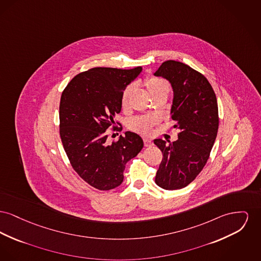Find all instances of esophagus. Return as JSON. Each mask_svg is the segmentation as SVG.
<instances>
[{
    "label": "esophagus",
    "instance_id": "1",
    "mask_svg": "<svg viewBox=\"0 0 261 261\" xmlns=\"http://www.w3.org/2000/svg\"><path fill=\"white\" fill-rule=\"evenodd\" d=\"M143 142H144V145L146 147H150V146H153V141L152 139L148 138V137H144L143 138Z\"/></svg>",
    "mask_w": 261,
    "mask_h": 261
}]
</instances>
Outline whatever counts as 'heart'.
Segmentation results:
<instances>
[{
	"label": "heart",
	"instance_id": "heart-1",
	"mask_svg": "<svg viewBox=\"0 0 261 261\" xmlns=\"http://www.w3.org/2000/svg\"><path fill=\"white\" fill-rule=\"evenodd\" d=\"M145 85L150 93L152 94V96L160 93H169V88H170L169 83L167 80L163 77H154V76L147 77L145 81ZM133 89H134V86L129 85L123 90L121 93L120 101H121V108L124 110L129 108L130 96L132 94ZM156 122H158V119L154 116H138V117L132 118L129 121V128L132 131L138 132L141 134H148L150 133L153 125Z\"/></svg>",
	"mask_w": 261,
	"mask_h": 261
}]
</instances>
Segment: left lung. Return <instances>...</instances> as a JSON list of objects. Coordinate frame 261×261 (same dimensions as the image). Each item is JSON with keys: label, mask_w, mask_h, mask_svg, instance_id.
I'll list each match as a JSON object with an SVG mask.
<instances>
[{"label": "left lung", "mask_w": 261, "mask_h": 261, "mask_svg": "<svg viewBox=\"0 0 261 261\" xmlns=\"http://www.w3.org/2000/svg\"><path fill=\"white\" fill-rule=\"evenodd\" d=\"M154 76L171 84L170 115L179 129L175 142L153 141L163 153L154 181L167 190L181 189L196 178L209 159L219 127L217 97L208 80L181 62H164Z\"/></svg>", "instance_id": "obj_1"}]
</instances>
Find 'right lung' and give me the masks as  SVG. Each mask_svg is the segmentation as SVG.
Masks as SVG:
<instances>
[{"label": "right lung", "mask_w": 261, "mask_h": 261, "mask_svg": "<svg viewBox=\"0 0 261 261\" xmlns=\"http://www.w3.org/2000/svg\"><path fill=\"white\" fill-rule=\"evenodd\" d=\"M141 71L142 67L92 68L73 77L62 92L59 130L64 150L80 177L98 190L122 184L126 163L144 146L142 138L129 131L108 143L107 132L109 127L121 130L113 120L121 111V93Z\"/></svg>", "instance_id": "right-lung-1"}]
</instances>
